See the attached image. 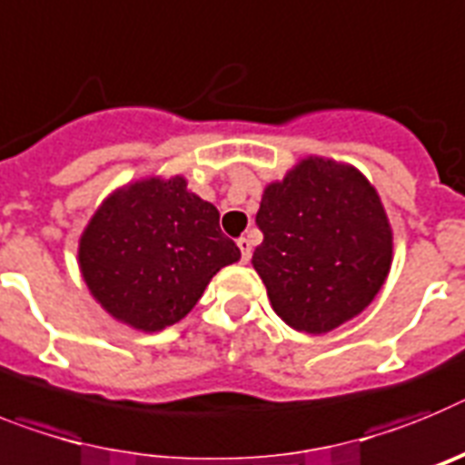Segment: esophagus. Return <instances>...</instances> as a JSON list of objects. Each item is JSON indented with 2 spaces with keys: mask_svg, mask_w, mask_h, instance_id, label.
I'll return each instance as SVG.
<instances>
[{
  "mask_svg": "<svg viewBox=\"0 0 465 465\" xmlns=\"http://www.w3.org/2000/svg\"><path fill=\"white\" fill-rule=\"evenodd\" d=\"M238 248H241V260L248 262L250 255H252V243H250V238H238Z\"/></svg>",
  "mask_w": 465,
  "mask_h": 465,
  "instance_id": "34e87169",
  "label": "esophagus"
}]
</instances>
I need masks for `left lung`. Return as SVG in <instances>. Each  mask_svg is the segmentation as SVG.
<instances>
[{
    "mask_svg": "<svg viewBox=\"0 0 465 465\" xmlns=\"http://www.w3.org/2000/svg\"><path fill=\"white\" fill-rule=\"evenodd\" d=\"M264 241L252 266L285 325L325 334L372 304L393 262V229L374 184L355 165L304 156L264 187Z\"/></svg>",
    "mask_w": 465,
    "mask_h": 465,
    "instance_id": "obj_1",
    "label": "left lung"
}]
</instances>
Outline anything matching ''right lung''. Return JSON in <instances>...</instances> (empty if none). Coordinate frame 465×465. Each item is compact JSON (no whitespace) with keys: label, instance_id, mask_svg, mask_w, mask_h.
<instances>
[{"label":"right lung","instance_id":"obj_1","mask_svg":"<svg viewBox=\"0 0 465 465\" xmlns=\"http://www.w3.org/2000/svg\"><path fill=\"white\" fill-rule=\"evenodd\" d=\"M241 260L220 213L183 175L121 184L79 236L76 262L93 300L137 332L183 321L210 278Z\"/></svg>","mask_w":465,"mask_h":465}]
</instances>
